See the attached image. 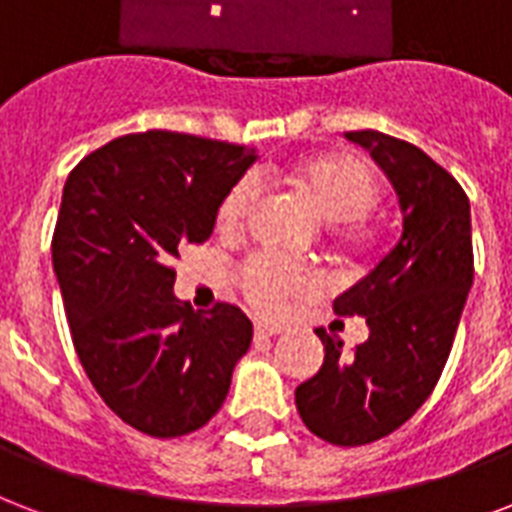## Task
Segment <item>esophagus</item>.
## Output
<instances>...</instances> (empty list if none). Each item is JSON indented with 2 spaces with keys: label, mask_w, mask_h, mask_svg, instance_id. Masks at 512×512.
Here are the masks:
<instances>
[{
  "label": "esophagus",
  "mask_w": 512,
  "mask_h": 512,
  "mask_svg": "<svg viewBox=\"0 0 512 512\" xmlns=\"http://www.w3.org/2000/svg\"><path fill=\"white\" fill-rule=\"evenodd\" d=\"M273 335H279V327L255 325V338H257V341H265V338H273Z\"/></svg>",
  "instance_id": "obj_1"
}]
</instances>
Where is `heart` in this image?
Returning a JSON list of instances; mask_svg holds the SVG:
<instances>
[{
	"label": "heart",
	"mask_w": 512,
	"mask_h": 512,
	"mask_svg": "<svg viewBox=\"0 0 512 512\" xmlns=\"http://www.w3.org/2000/svg\"><path fill=\"white\" fill-rule=\"evenodd\" d=\"M284 182L306 201L327 225L360 220L378 201V177L368 163L354 155H308L284 171ZM257 209L255 179H239L222 195L217 206V230L236 236L247 228ZM346 244H360L362 233L346 228ZM239 284L247 300L260 314H282L298 300L314 298L322 290V276L311 265L287 263L273 255H255L239 268Z\"/></svg>",
	"instance_id": "obj_1"
}]
</instances>
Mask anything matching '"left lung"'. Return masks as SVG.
Segmentation results:
<instances>
[{
  "mask_svg": "<svg viewBox=\"0 0 512 512\" xmlns=\"http://www.w3.org/2000/svg\"><path fill=\"white\" fill-rule=\"evenodd\" d=\"M395 187L403 233L378 265L341 292L338 317H362L354 351L317 330L325 362L295 389L303 424L333 446H365L403 427L432 395L473 287L470 201L416 144L381 131H346Z\"/></svg>",
  "mask_w": 512,
  "mask_h": 512,
  "instance_id": "obj_1",
  "label": "left lung"
}]
</instances>
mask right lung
Returning a JSON list of instances; mask_svg holds the SVG:
<instances>
[{"label": "right lung", "mask_w": 512, "mask_h": 512, "mask_svg": "<svg viewBox=\"0 0 512 512\" xmlns=\"http://www.w3.org/2000/svg\"><path fill=\"white\" fill-rule=\"evenodd\" d=\"M255 161L241 144L147 131L112 139L66 177L53 271L74 351L101 400L144 435L204 427L252 343L241 308L182 303L171 263L212 236L222 195Z\"/></svg>", "instance_id": "1"}]
</instances>
